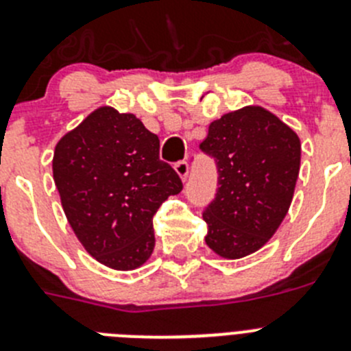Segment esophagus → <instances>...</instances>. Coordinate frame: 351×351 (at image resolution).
Returning <instances> with one entry per match:
<instances>
[{"instance_id": "obj_1", "label": "esophagus", "mask_w": 351, "mask_h": 351, "mask_svg": "<svg viewBox=\"0 0 351 351\" xmlns=\"http://www.w3.org/2000/svg\"><path fill=\"white\" fill-rule=\"evenodd\" d=\"M173 169H176V172L179 173V178L182 179V181H186V176H188V170H189V165L186 160H179L176 165H173Z\"/></svg>"}]
</instances>
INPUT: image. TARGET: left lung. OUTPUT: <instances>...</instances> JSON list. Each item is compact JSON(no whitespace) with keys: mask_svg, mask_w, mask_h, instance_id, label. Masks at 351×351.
Listing matches in <instances>:
<instances>
[{"mask_svg":"<svg viewBox=\"0 0 351 351\" xmlns=\"http://www.w3.org/2000/svg\"><path fill=\"white\" fill-rule=\"evenodd\" d=\"M200 149L217 167L215 197L204 210L207 245L226 259L261 249L284 221L300 173L295 132L257 106L212 121Z\"/></svg>","mask_w":351,"mask_h":351,"instance_id":"1","label":"left lung"}]
</instances>
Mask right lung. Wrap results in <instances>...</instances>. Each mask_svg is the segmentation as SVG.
Segmentation results:
<instances>
[{
	"instance_id": "1",
	"label": "right lung",
	"mask_w": 351,
	"mask_h": 351,
	"mask_svg": "<svg viewBox=\"0 0 351 351\" xmlns=\"http://www.w3.org/2000/svg\"><path fill=\"white\" fill-rule=\"evenodd\" d=\"M53 181L78 240L112 269H136L149 259L153 215L182 189L178 172L160 160L158 136L108 106L57 143Z\"/></svg>"
}]
</instances>
